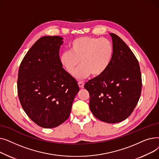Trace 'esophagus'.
<instances>
[{"label": "esophagus", "instance_id": "esophagus-1", "mask_svg": "<svg viewBox=\"0 0 159 159\" xmlns=\"http://www.w3.org/2000/svg\"><path fill=\"white\" fill-rule=\"evenodd\" d=\"M78 85L80 87V88H84V82H82V81H79Z\"/></svg>", "mask_w": 159, "mask_h": 159}]
</instances>
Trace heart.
Masks as SVG:
<instances>
[{"instance_id": "1", "label": "heart", "mask_w": 159, "mask_h": 159, "mask_svg": "<svg viewBox=\"0 0 159 159\" xmlns=\"http://www.w3.org/2000/svg\"><path fill=\"white\" fill-rule=\"evenodd\" d=\"M70 52L65 51L60 56V62L65 70L82 79L91 73L97 77L102 75L112 61L114 48L109 39L95 37H81L70 45Z\"/></svg>"}]
</instances>
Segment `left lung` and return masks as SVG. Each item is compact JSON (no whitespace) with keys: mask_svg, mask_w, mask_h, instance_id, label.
Instances as JSON below:
<instances>
[{"mask_svg":"<svg viewBox=\"0 0 159 159\" xmlns=\"http://www.w3.org/2000/svg\"><path fill=\"white\" fill-rule=\"evenodd\" d=\"M114 53L109 68L101 75L87 82L89 108L93 115L107 123H117L132 113L140 97L142 77L136 57L115 33Z\"/></svg>","mask_w":159,"mask_h":159,"instance_id":"1","label":"left lung"}]
</instances>
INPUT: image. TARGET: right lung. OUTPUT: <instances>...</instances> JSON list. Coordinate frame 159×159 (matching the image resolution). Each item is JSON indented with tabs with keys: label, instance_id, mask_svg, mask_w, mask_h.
Masks as SVG:
<instances>
[{
	"label": "right lung",
	"instance_id": "1",
	"mask_svg": "<svg viewBox=\"0 0 159 159\" xmlns=\"http://www.w3.org/2000/svg\"><path fill=\"white\" fill-rule=\"evenodd\" d=\"M60 36L40 38L20 64L17 91L20 104L38 126L52 128L68 119L79 91L76 81L60 62Z\"/></svg>",
	"mask_w": 159,
	"mask_h": 159
}]
</instances>
